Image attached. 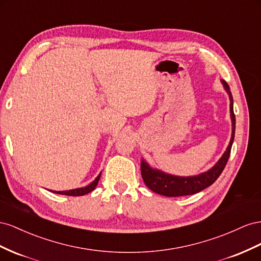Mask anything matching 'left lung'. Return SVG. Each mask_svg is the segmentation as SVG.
I'll use <instances>...</instances> for the list:
<instances>
[{
  "mask_svg": "<svg viewBox=\"0 0 261 261\" xmlns=\"http://www.w3.org/2000/svg\"><path fill=\"white\" fill-rule=\"evenodd\" d=\"M221 82L229 98V113L230 121H232V136H230L229 143L225 152L223 153L220 160L209 170L196 176H175L168 174L161 169L151 167L150 164L142 159L141 160V174H142L145 185L152 191L165 197H181L193 195V193H197L211 186L223 172L228 161L230 148H232V144L234 142L235 115L233 109V96L232 93H230L229 86L225 81L221 80Z\"/></svg>",
  "mask_w": 261,
  "mask_h": 261,
  "instance_id": "left-lung-1",
  "label": "left lung"
}]
</instances>
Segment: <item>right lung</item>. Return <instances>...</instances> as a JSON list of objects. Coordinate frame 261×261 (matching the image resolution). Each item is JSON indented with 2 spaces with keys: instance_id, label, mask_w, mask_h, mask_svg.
Here are the masks:
<instances>
[{
  "instance_id": "add662e5",
  "label": "right lung",
  "mask_w": 261,
  "mask_h": 261,
  "mask_svg": "<svg viewBox=\"0 0 261 261\" xmlns=\"http://www.w3.org/2000/svg\"><path fill=\"white\" fill-rule=\"evenodd\" d=\"M101 173L95 178V180H93L91 184L85 186V187H81V188H75V189H71V190H63V191H55V190H50L55 193H58V195H64V196H73V197H77V196H84L86 193L93 191L96 186H97L99 178H100Z\"/></svg>"
}]
</instances>
